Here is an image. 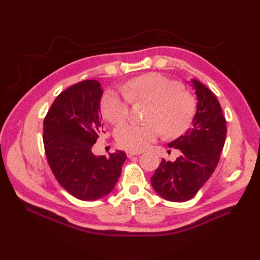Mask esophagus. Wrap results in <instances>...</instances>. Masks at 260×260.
<instances>
[{
	"instance_id": "34e87169",
	"label": "esophagus",
	"mask_w": 260,
	"mask_h": 260,
	"mask_svg": "<svg viewBox=\"0 0 260 260\" xmlns=\"http://www.w3.org/2000/svg\"><path fill=\"white\" fill-rule=\"evenodd\" d=\"M140 154H141V152H131V151L127 152V156L129 157V158H131V157H133V156H138Z\"/></svg>"
}]
</instances>
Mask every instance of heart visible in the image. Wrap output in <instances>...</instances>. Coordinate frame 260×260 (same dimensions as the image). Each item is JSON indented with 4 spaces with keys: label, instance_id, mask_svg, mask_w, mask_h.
<instances>
[{
    "label": "heart",
    "instance_id": "heart-1",
    "mask_svg": "<svg viewBox=\"0 0 260 260\" xmlns=\"http://www.w3.org/2000/svg\"><path fill=\"white\" fill-rule=\"evenodd\" d=\"M122 93L109 90L101 102V111L113 124H119L128 118L129 99L151 104L146 123H125L116 130L117 143L131 152H141L159 137H178L192 124L198 102L182 83L157 73H149L127 82Z\"/></svg>",
    "mask_w": 260,
    "mask_h": 260
}]
</instances>
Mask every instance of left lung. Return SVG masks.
Here are the masks:
<instances>
[{
	"label": "left lung",
	"instance_id": "8db88e82",
	"mask_svg": "<svg viewBox=\"0 0 260 260\" xmlns=\"http://www.w3.org/2000/svg\"><path fill=\"white\" fill-rule=\"evenodd\" d=\"M198 111L193 127L168 145L181 152L175 161L162 159L151 182L161 198L186 202L214 174L226 136V121L216 96L205 85L193 80Z\"/></svg>",
	"mask_w": 260,
	"mask_h": 260
}]
</instances>
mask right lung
<instances>
[{
  "mask_svg": "<svg viewBox=\"0 0 260 260\" xmlns=\"http://www.w3.org/2000/svg\"><path fill=\"white\" fill-rule=\"evenodd\" d=\"M103 89L96 80L78 82L59 93L43 121V144L54 177L81 201L111 193L121 174L124 152L95 156L92 146L103 130L100 115Z\"/></svg>",
  "mask_w": 260,
  "mask_h": 260,
  "instance_id": "obj_1",
  "label": "right lung"
}]
</instances>
